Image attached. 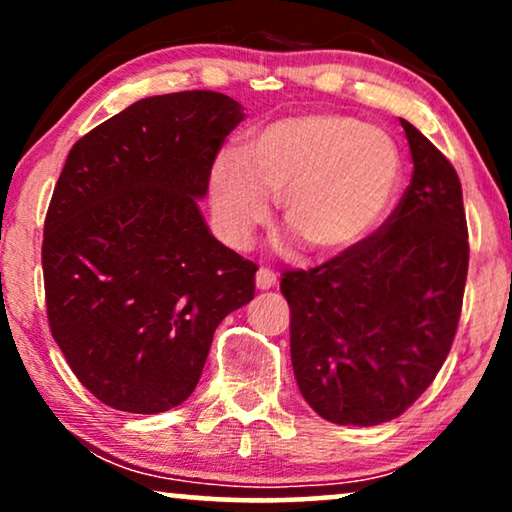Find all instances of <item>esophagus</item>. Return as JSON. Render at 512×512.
<instances>
[{"instance_id":"34e87169","label":"esophagus","mask_w":512,"mask_h":512,"mask_svg":"<svg viewBox=\"0 0 512 512\" xmlns=\"http://www.w3.org/2000/svg\"><path fill=\"white\" fill-rule=\"evenodd\" d=\"M256 286H258V291L272 289V286H277V275L268 268H261L256 272Z\"/></svg>"}]
</instances>
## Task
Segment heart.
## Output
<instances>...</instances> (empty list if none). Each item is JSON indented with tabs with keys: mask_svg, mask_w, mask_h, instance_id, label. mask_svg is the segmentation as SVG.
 Listing matches in <instances>:
<instances>
[{
	"mask_svg": "<svg viewBox=\"0 0 512 512\" xmlns=\"http://www.w3.org/2000/svg\"><path fill=\"white\" fill-rule=\"evenodd\" d=\"M403 184V153L387 130L338 111H307L258 125L242 158L221 153L207 191L223 242L244 249L268 223L270 195L312 254L361 247L382 226Z\"/></svg>",
	"mask_w": 512,
	"mask_h": 512,
	"instance_id": "b5f03b06",
	"label": "heart"
}]
</instances>
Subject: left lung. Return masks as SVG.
I'll return each mask as SVG.
<instances>
[{
    "instance_id": "left-lung-1",
    "label": "left lung",
    "mask_w": 512,
    "mask_h": 512,
    "mask_svg": "<svg viewBox=\"0 0 512 512\" xmlns=\"http://www.w3.org/2000/svg\"><path fill=\"white\" fill-rule=\"evenodd\" d=\"M415 172L396 212L361 247L284 272L291 363L319 417L375 426L429 389L457 333L468 230L457 172L403 121Z\"/></svg>"
}]
</instances>
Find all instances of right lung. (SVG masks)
I'll return each instance as SVG.
<instances>
[{"mask_svg":"<svg viewBox=\"0 0 512 512\" xmlns=\"http://www.w3.org/2000/svg\"><path fill=\"white\" fill-rule=\"evenodd\" d=\"M242 118L214 90L144 97L69 151L41 249L48 324L109 408L184 403L216 326L254 298L258 268L216 240L198 205Z\"/></svg>","mask_w":512,"mask_h":512,"instance_id":"obj_1","label":"right lung"}]
</instances>
